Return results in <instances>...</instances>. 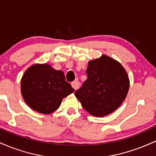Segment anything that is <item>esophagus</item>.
Here are the masks:
<instances>
[{
    "label": "esophagus",
    "mask_w": 156,
    "mask_h": 156,
    "mask_svg": "<svg viewBox=\"0 0 156 156\" xmlns=\"http://www.w3.org/2000/svg\"><path fill=\"white\" fill-rule=\"evenodd\" d=\"M71 85H72L73 88L75 90H77V89H79V87H80V83L78 80H75V81L72 82Z\"/></svg>",
    "instance_id": "34e87169"
}]
</instances>
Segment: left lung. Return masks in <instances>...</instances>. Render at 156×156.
I'll list each match as a JSON object with an SVG mask.
<instances>
[{"label": "left lung", "instance_id": "8db88e82", "mask_svg": "<svg viewBox=\"0 0 156 156\" xmlns=\"http://www.w3.org/2000/svg\"><path fill=\"white\" fill-rule=\"evenodd\" d=\"M87 79L75 95L83 108L94 117L112 114L125 101L130 80L125 68L106 55L88 62Z\"/></svg>", "mask_w": 156, "mask_h": 156}]
</instances>
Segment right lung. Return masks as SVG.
I'll return each mask as SVG.
<instances>
[{
	"instance_id": "1",
	"label": "right lung",
	"mask_w": 156,
	"mask_h": 156,
	"mask_svg": "<svg viewBox=\"0 0 156 156\" xmlns=\"http://www.w3.org/2000/svg\"><path fill=\"white\" fill-rule=\"evenodd\" d=\"M20 89L26 104L44 114L57 110L63 98L75 91L65 80L63 71L55 70L48 64L28 67L21 79Z\"/></svg>"
}]
</instances>
